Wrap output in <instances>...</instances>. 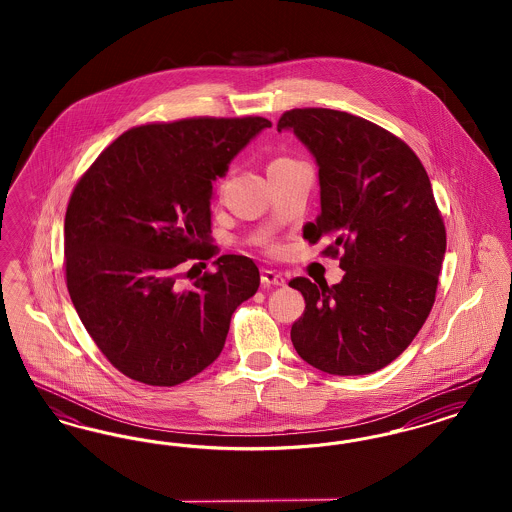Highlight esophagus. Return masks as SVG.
<instances>
[{"label":"esophagus","instance_id":"1","mask_svg":"<svg viewBox=\"0 0 512 512\" xmlns=\"http://www.w3.org/2000/svg\"><path fill=\"white\" fill-rule=\"evenodd\" d=\"M261 282L263 286H284L286 278L274 270H263L261 272Z\"/></svg>","mask_w":512,"mask_h":512}]
</instances>
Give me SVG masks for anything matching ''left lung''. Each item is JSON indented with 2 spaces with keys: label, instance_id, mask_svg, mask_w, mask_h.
<instances>
[{
  "label": "left lung",
  "instance_id": "obj_1",
  "mask_svg": "<svg viewBox=\"0 0 512 512\" xmlns=\"http://www.w3.org/2000/svg\"><path fill=\"white\" fill-rule=\"evenodd\" d=\"M282 130L317 159L320 213L303 238H326L322 255L345 270L334 286L290 282L305 297L293 347L328 374L376 372L411 345L436 301L445 224L430 178L401 138L345 111L292 109Z\"/></svg>",
  "mask_w": 512,
  "mask_h": 512
}]
</instances>
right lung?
Returning a JSON list of instances; mask_svg holds the SVG:
<instances>
[{
    "label": "right lung",
    "mask_w": 512,
    "mask_h": 512,
    "mask_svg": "<svg viewBox=\"0 0 512 512\" xmlns=\"http://www.w3.org/2000/svg\"><path fill=\"white\" fill-rule=\"evenodd\" d=\"M263 117L149 122L121 134L76 182L65 215L67 290L107 361L147 386H178L222 351L230 318L261 276L211 244L213 182ZM194 278V276H192ZM190 278V280H192Z\"/></svg>",
    "instance_id": "1"
}]
</instances>
